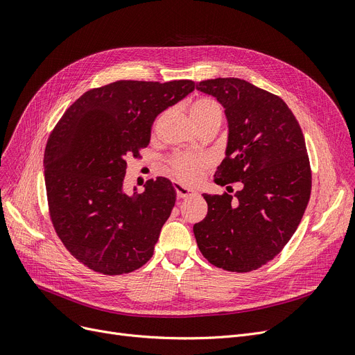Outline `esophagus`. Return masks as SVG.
Instances as JSON below:
<instances>
[{"mask_svg": "<svg viewBox=\"0 0 355 355\" xmlns=\"http://www.w3.org/2000/svg\"><path fill=\"white\" fill-rule=\"evenodd\" d=\"M176 195H178V198H180V199H183V198H188V196H193V195H196L198 192L196 191H193V189H189V188H184V187H180V184H176Z\"/></svg>", "mask_w": 355, "mask_h": 355, "instance_id": "1", "label": "esophagus"}]
</instances>
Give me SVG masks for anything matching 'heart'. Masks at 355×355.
Masks as SVG:
<instances>
[{"label": "heart", "instance_id": "heart-1", "mask_svg": "<svg viewBox=\"0 0 355 355\" xmlns=\"http://www.w3.org/2000/svg\"><path fill=\"white\" fill-rule=\"evenodd\" d=\"M189 114L192 121L196 124L207 116L221 115V108H219V104L212 98H199L191 105ZM209 166L211 159L205 155L176 153L167 159L166 172L176 182L193 187L202 179Z\"/></svg>", "mask_w": 355, "mask_h": 355}]
</instances>
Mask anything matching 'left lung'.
Segmentation results:
<instances>
[{
    "label": "left lung",
    "mask_w": 355,
    "mask_h": 355,
    "mask_svg": "<svg viewBox=\"0 0 355 355\" xmlns=\"http://www.w3.org/2000/svg\"><path fill=\"white\" fill-rule=\"evenodd\" d=\"M196 89L215 96L228 121L215 182L243 188L234 198L204 193L208 214L193 225L195 239L211 264L251 272L279 254L305 214L312 188L305 139L282 98L244 79H208Z\"/></svg>",
    "instance_id": "obj_1"
}]
</instances>
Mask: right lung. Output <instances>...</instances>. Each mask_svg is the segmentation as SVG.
<instances>
[{"mask_svg":"<svg viewBox=\"0 0 355 355\" xmlns=\"http://www.w3.org/2000/svg\"><path fill=\"white\" fill-rule=\"evenodd\" d=\"M193 89L188 79L116 80L78 98L50 134L43 160L50 219L63 245L94 272L131 273L153 256L176 191L157 178L127 195L125 159L140 157L156 116Z\"/></svg>","mask_w":355,"mask_h":355,"instance_id":"1","label":"right lung"}]
</instances>
